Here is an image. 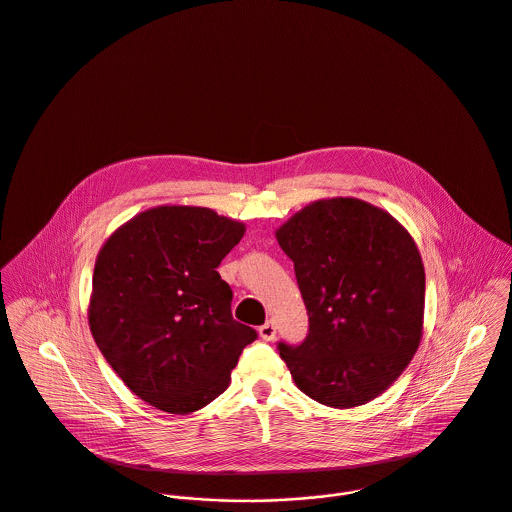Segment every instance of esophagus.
<instances>
[{
    "instance_id": "1",
    "label": "esophagus",
    "mask_w": 512,
    "mask_h": 512,
    "mask_svg": "<svg viewBox=\"0 0 512 512\" xmlns=\"http://www.w3.org/2000/svg\"><path fill=\"white\" fill-rule=\"evenodd\" d=\"M260 336H262V340L266 341H272L275 338V324L272 320L266 322L264 326H260Z\"/></svg>"
}]
</instances>
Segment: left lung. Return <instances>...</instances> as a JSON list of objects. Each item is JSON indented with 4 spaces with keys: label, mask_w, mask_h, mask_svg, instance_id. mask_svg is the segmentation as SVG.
<instances>
[{
    "label": "left lung",
    "mask_w": 512,
    "mask_h": 512,
    "mask_svg": "<svg viewBox=\"0 0 512 512\" xmlns=\"http://www.w3.org/2000/svg\"><path fill=\"white\" fill-rule=\"evenodd\" d=\"M308 312L303 343H277L295 384L357 408L404 373L423 334L425 270L408 231L357 198L318 200L275 233Z\"/></svg>",
    "instance_id": "1"
}]
</instances>
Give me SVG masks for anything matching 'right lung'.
Returning <instances> with one entry per match:
<instances>
[{
    "instance_id": "obj_1",
    "label": "right lung",
    "mask_w": 512,
    "mask_h": 512,
    "mask_svg": "<svg viewBox=\"0 0 512 512\" xmlns=\"http://www.w3.org/2000/svg\"><path fill=\"white\" fill-rule=\"evenodd\" d=\"M244 225L207 207L161 205L104 242L89 326L104 359L143 402L192 413L231 384L256 330L233 318L217 272Z\"/></svg>"
}]
</instances>
